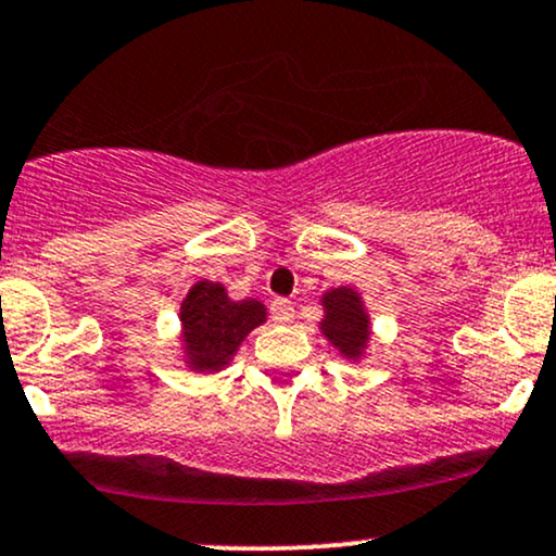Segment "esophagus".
<instances>
[{
	"mask_svg": "<svg viewBox=\"0 0 556 556\" xmlns=\"http://www.w3.org/2000/svg\"><path fill=\"white\" fill-rule=\"evenodd\" d=\"M271 316H274V321L290 324L292 316H295V305H292L287 298H277L271 303Z\"/></svg>",
	"mask_w": 556,
	"mask_h": 556,
	"instance_id": "obj_1",
	"label": "esophagus"
}]
</instances>
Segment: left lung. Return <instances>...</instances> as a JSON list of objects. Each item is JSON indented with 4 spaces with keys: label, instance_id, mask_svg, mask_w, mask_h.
Here are the masks:
<instances>
[{
    "label": "left lung",
    "instance_id": "obj_1",
    "mask_svg": "<svg viewBox=\"0 0 556 556\" xmlns=\"http://www.w3.org/2000/svg\"><path fill=\"white\" fill-rule=\"evenodd\" d=\"M321 303L327 308V316L321 321L324 337L334 348H340L344 358H358L366 348L368 334H371L358 292L350 290V287H340V290L327 292Z\"/></svg>",
    "mask_w": 556,
    "mask_h": 556
}]
</instances>
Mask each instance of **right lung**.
<instances>
[{"label":"right lung","instance_id":"obj_1","mask_svg":"<svg viewBox=\"0 0 556 556\" xmlns=\"http://www.w3.org/2000/svg\"><path fill=\"white\" fill-rule=\"evenodd\" d=\"M182 340L193 371H219L248 331L266 321L258 300H229L216 282H198L182 300Z\"/></svg>","mask_w":556,"mask_h":556}]
</instances>
